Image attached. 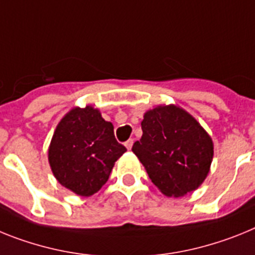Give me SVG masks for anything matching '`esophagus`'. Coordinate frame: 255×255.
Wrapping results in <instances>:
<instances>
[{
    "label": "esophagus",
    "instance_id": "esophagus-1",
    "mask_svg": "<svg viewBox=\"0 0 255 255\" xmlns=\"http://www.w3.org/2000/svg\"><path fill=\"white\" fill-rule=\"evenodd\" d=\"M133 142H134L133 138H129L128 141H126V143H125L126 147H127L128 150H130V149H132V146H133Z\"/></svg>",
    "mask_w": 255,
    "mask_h": 255
}]
</instances>
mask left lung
<instances>
[{
    "label": "left lung",
    "instance_id": "1",
    "mask_svg": "<svg viewBox=\"0 0 255 255\" xmlns=\"http://www.w3.org/2000/svg\"><path fill=\"white\" fill-rule=\"evenodd\" d=\"M142 137L132 146L150 180L167 196H183L205 180L213 159L209 134L189 113L174 105L143 115Z\"/></svg>",
    "mask_w": 255,
    "mask_h": 255
}]
</instances>
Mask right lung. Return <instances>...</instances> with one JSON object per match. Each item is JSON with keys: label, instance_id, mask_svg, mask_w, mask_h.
<instances>
[{"label": "right lung", "instance_id": "1", "mask_svg": "<svg viewBox=\"0 0 255 255\" xmlns=\"http://www.w3.org/2000/svg\"><path fill=\"white\" fill-rule=\"evenodd\" d=\"M127 151L115 140L114 127L92 106L75 108L57 125L48 161L56 180L81 196L97 192L114 163Z\"/></svg>", "mask_w": 255, "mask_h": 255}]
</instances>
